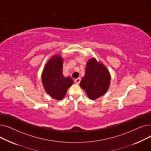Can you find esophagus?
Returning <instances> with one entry per match:
<instances>
[{
    "label": "esophagus",
    "instance_id": "esophagus-1",
    "mask_svg": "<svg viewBox=\"0 0 151 151\" xmlns=\"http://www.w3.org/2000/svg\"><path fill=\"white\" fill-rule=\"evenodd\" d=\"M75 83H76V84H80V81H81V78H76V80H75Z\"/></svg>",
    "mask_w": 151,
    "mask_h": 151
}]
</instances>
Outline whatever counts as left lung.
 <instances>
[{
	"label": "left lung",
	"mask_w": 151,
	"mask_h": 151,
	"mask_svg": "<svg viewBox=\"0 0 151 151\" xmlns=\"http://www.w3.org/2000/svg\"><path fill=\"white\" fill-rule=\"evenodd\" d=\"M110 81L111 76L106 67L96 59L91 58L86 64L85 75L80 86L90 99L96 100L107 92Z\"/></svg>",
	"instance_id": "obj_1"
}]
</instances>
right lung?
Returning a JSON list of instances; mask_svg holds the SVG:
<instances>
[{
    "mask_svg": "<svg viewBox=\"0 0 151 151\" xmlns=\"http://www.w3.org/2000/svg\"><path fill=\"white\" fill-rule=\"evenodd\" d=\"M63 61L61 55H54L46 63L42 75L45 91L57 100H60L65 96L68 89L73 83L70 76L63 75Z\"/></svg>",
    "mask_w": 151,
    "mask_h": 151,
    "instance_id": "1",
    "label": "right lung"
}]
</instances>
